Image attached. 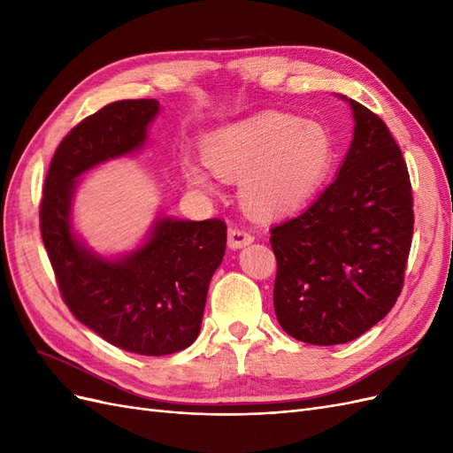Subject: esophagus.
<instances>
[{"mask_svg":"<svg viewBox=\"0 0 453 453\" xmlns=\"http://www.w3.org/2000/svg\"><path fill=\"white\" fill-rule=\"evenodd\" d=\"M255 240V236L248 228L243 226H234L228 230V248L230 250H240L245 248V245H250Z\"/></svg>","mask_w":453,"mask_h":453,"instance_id":"34e87169","label":"esophagus"}]
</instances>
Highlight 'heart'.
<instances>
[{"mask_svg": "<svg viewBox=\"0 0 453 453\" xmlns=\"http://www.w3.org/2000/svg\"><path fill=\"white\" fill-rule=\"evenodd\" d=\"M208 166L221 177H240V196L258 215H283L304 205L333 162V138L313 120L265 115L208 134L202 142ZM187 181L211 190L208 172L185 164Z\"/></svg>", "mask_w": 453, "mask_h": 453, "instance_id": "heart-1", "label": "heart"}]
</instances>
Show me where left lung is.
<instances>
[{
    "mask_svg": "<svg viewBox=\"0 0 453 453\" xmlns=\"http://www.w3.org/2000/svg\"><path fill=\"white\" fill-rule=\"evenodd\" d=\"M355 130L336 180L272 228L273 308L283 331L336 346L381 321L401 295L414 232L406 162L389 128L355 100Z\"/></svg>",
    "mask_w": 453,
    "mask_h": 453,
    "instance_id": "obj_1",
    "label": "left lung"
}]
</instances>
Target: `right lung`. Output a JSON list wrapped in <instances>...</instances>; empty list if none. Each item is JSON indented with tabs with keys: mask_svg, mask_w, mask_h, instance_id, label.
<instances>
[{
	"mask_svg": "<svg viewBox=\"0 0 453 453\" xmlns=\"http://www.w3.org/2000/svg\"><path fill=\"white\" fill-rule=\"evenodd\" d=\"M158 111L157 100H120L81 120L50 160L39 208L65 306L109 344L153 357L196 340L211 276L225 257L226 225L158 217L142 248L105 258L75 236L72 202L85 172L143 147Z\"/></svg>",
	"mask_w": 453,
	"mask_h": 453,
	"instance_id": "add662e5",
	"label": "right lung"
}]
</instances>
